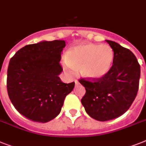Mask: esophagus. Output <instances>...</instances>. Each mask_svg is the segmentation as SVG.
I'll return each mask as SVG.
<instances>
[{"instance_id": "esophagus-1", "label": "esophagus", "mask_w": 146, "mask_h": 146, "mask_svg": "<svg viewBox=\"0 0 146 146\" xmlns=\"http://www.w3.org/2000/svg\"><path fill=\"white\" fill-rule=\"evenodd\" d=\"M75 84H76V85H79V82H78V81H77V80H76V81H75Z\"/></svg>"}]
</instances>
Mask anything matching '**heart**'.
I'll return each mask as SVG.
<instances>
[{
  "label": "heart",
  "mask_w": 146,
  "mask_h": 146,
  "mask_svg": "<svg viewBox=\"0 0 146 146\" xmlns=\"http://www.w3.org/2000/svg\"><path fill=\"white\" fill-rule=\"evenodd\" d=\"M66 62L72 69L80 68L82 75L90 80L103 78L111 70L113 51L106 44H84L73 46L66 55Z\"/></svg>",
  "instance_id": "heart-1"
}]
</instances>
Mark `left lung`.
<instances>
[{"mask_svg": "<svg viewBox=\"0 0 146 146\" xmlns=\"http://www.w3.org/2000/svg\"><path fill=\"white\" fill-rule=\"evenodd\" d=\"M106 41L113 51L111 70L102 79L79 80L86 90L81 100L85 111L102 122L117 118L128 111L137 94L140 77V65L133 52L118 43Z\"/></svg>", "mask_w": 146, "mask_h": 146, "instance_id": "obj_1", "label": "left lung"}]
</instances>
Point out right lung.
Instances as JSON below:
<instances>
[{"label": "right lung", "instance_id": "add662e5", "mask_svg": "<svg viewBox=\"0 0 146 146\" xmlns=\"http://www.w3.org/2000/svg\"><path fill=\"white\" fill-rule=\"evenodd\" d=\"M65 41L55 40L26 45L11 58L7 70L9 97L29 120L47 122L59 114L75 82L66 84L58 75Z\"/></svg>", "mask_w": 146, "mask_h": 146}]
</instances>
